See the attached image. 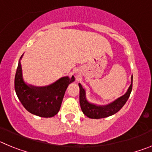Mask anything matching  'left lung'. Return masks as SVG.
Instances as JSON below:
<instances>
[{
    "instance_id": "obj_1",
    "label": "left lung",
    "mask_w": 152,
    "mask_h": 152,
    "mask_svg": "<svg viewBox=\"0 0 152 152\" xmlns=\"http://www.w3.org/2000/svg\"><path fill=\"white\" fill-rule=\"evenodd\" d=\"M78 85L80 88V105L83 113L91 119H101L116 113L125 105V103L129 97L132 89V75L131 77V84L126 94L106 105H97L88 101L86 97L85 89L80 83Z\"/></svg>"
}]
</instances>
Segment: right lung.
I'll use <instances>...</instances> for the list:
<instances>
[{"label": "right lung", "instance_id": "1", "mask_svg": "<svg viewBox=\"0 0 152 152\" xmlns=\"http://www.w3.org/2000/svg\"><path fill=\"white\" fill-rule=\"evenodd\" d=\"M23 56V54L19 60L14 80L17 97L30 113L40 117H53L59 111L65 91L68 86L75 81V77L74 75L72 77H62L49 85L42 87L29 84L23 77L20 63Z\"/></svg>", "mask_w": 152, "mask_h": 152}]
</instances>
